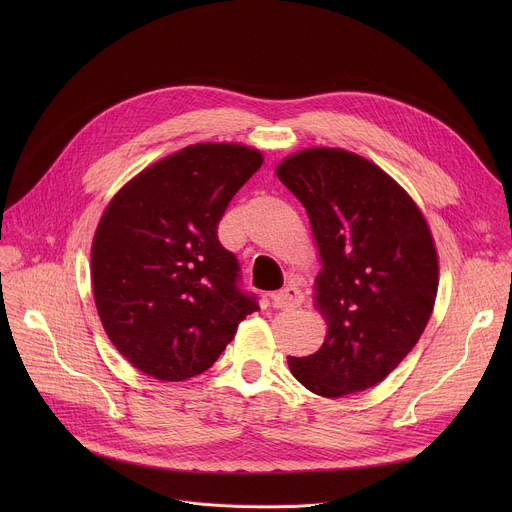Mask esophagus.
<instances>
[{
    "label": "esophagus",
    "instance_id": "esophagus-1",
    "mask_svg": "<svg viewBox=\"0 0 512 512\" xmlns=\"http://www.w3.org/2000/svg\"><path fill=\"white\" fill-rule=\"evenodd\" d=\"M271 304H273V308H279V310L298 308L304 304V291L296 283H291V285L283 287L281 291H275V294L271 296Z\"/></svg>",
    "mask_w": 512,
    "mask_h": 512
}]
</instances>
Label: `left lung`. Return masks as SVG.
Instances as JSON below:
<instances>
[{
	"instance_id": "8db88e82",
	"label": "left lung",
	"mask_w": 512,
	"mask_h": 512,
	"mask_svg": "<svg viewBox=\"0 0 512 512\" xmlns=\"http://www.w3.org/2000/svg\"><path fill=\"white\" fill-rule=\"evenodd\" d=\"M277 178L306 208L322 257L316 302L328 336L289 371L322 397L381 383L411 352L437 294V253L407 192L379 166L314 148L283 160Z\"/></svg>"
}]
</instances>
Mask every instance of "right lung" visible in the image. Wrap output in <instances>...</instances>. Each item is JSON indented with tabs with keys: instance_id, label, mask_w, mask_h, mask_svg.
Wrapping results in <instances>:
<instances>
[{
	"instance_id": "obj_1",
	"label": "right lung",
	"mask_w": 512,
	"mask_h": 512,
	"mask_svg": "<svg viewBox=\"0 0 512 512\" xmlns=\"http://www.w3.org/2000/svg\"><path fill=\"white\" fill-rule=\"evenodd\" d=\"M261 164L245 145L196 143L109 202L93 241V294L107 336L141 373L160 381L204 373L259 310L218 223Z\"/></svg>"
}]
</instances>
